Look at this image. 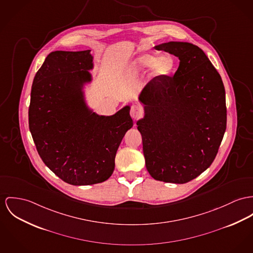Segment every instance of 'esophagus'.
<instances>
[{"mask_svg": "<svg viewBox=\"0 0 253 253\" xmlns=\"http://www.w3.org/2000/svg\"><path fill=\"white\" fill-rule=\"evenodd\" d=\"M130 115L132 118L134 119H138L139 117H142V110L139 106L137 105H133L131 107V110H130Z\"/></svg>", "mask_w": 253, "mask_h": 253, "instance_id": "esophagus-1", "label": "esophagus"}]
</instances>
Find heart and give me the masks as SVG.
<instances>
[{"label": "heart", "instance_id": "b5f03b06", "mask_svg": "<svg viewBox=\"0 0 253 253\" xmlns=\"http://www.w3.org/2000/svg\"><path fill=\"white\" fill-rule=\"evenodd\" d=\"M149 67H151V72L156 77H165L174 71L176 62L174 58L169 54L159 57L156 54H144L130 64L128 71L132 75H138Z\"/></svg>", "mask_w": 253, "mask_h": 253}]
</instances>
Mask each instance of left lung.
Here are the masks:
<instances>
[{
  "label": "left lung",
  "instance_id": "1",
  "mask_svg": "<svg viewBox=\"0 0 253 253\" xmlns=\"http://www.w3.org/2000/svg\"><path fill=\"white\" fill-rule=\"evenodd\" d=\"M179 58L174 76L152 79L138 100L146 169L155 180L184 184L213 163L226 129L225 90L205 53L189 42L154 47ZM143 91V90H142Z\"/></svg>",
  "mask_w": 253,
  "mask_h": 253
}]
</instances>
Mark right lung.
<instances>
[{"label":"right lung","mask_w":253,"mask_h":253,"mask_svg":"<svg viewBox=\"0 0 253 253\" xmlns=\"http://www.w3.org/2000/svg\"><path fill=\"white\" fill-rule=\"evenodd\" d=\"M92 68L90 50L52 52L37 72L31 92L29 127L39 156L74 186L109 179L118 146L133 127L130 106L110 117L87 107L84 86L92 81Z\"/></svg>","instance_id":"add662e5"}]
</instances>
